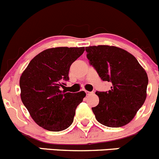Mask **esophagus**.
Masks as SVG:
<instances>
[{"label":"esophagus","mask_w":159,"mask_h":159,"mask_svg":"<svg viewBox=\"0 0 159 159\" xmlns=\"http://www.w3.org/2000/svg\"><path fill=\"white\" fill-rule=\"evenodd\" d=\"M85 92H86V94H87V95H90V94H92V93H93V92H89V91H85Z\"/></svg>","instance_id":"obj_1"}]
</instances>
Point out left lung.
Here are the masks:
<instances>
[{"mask_svg":"<svg viewBox=\"0 0 159 159\" xmlns=\"http://www.w3.org/2000/svg\"><path fill=\"white\" fill-rule=\"evenodd\" d=\"M85 50L100 78L111 83L108 92H95L99 98L98 106L92 108L95 118L106 127L125 126L145 101L147 73L133 55L121 48L101 45Z\"/></svg>","mask_w":159,"mask_h":159,"instance_id":"left-lung-1","label":"left lung"}]
</instances>
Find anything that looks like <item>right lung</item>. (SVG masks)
Returning <instances> with one entry per match:
<instances>
[{
	"instance_id": "1",
	"label": "right lung",
	"mask_w": 159,
	"mask_h": 159,
	"mask_svg": "<svg viewBox=\"0 0 159 159\" xmlns=\"http://www.w3.org/2000/svg\"><path fill=\"white\" fill-rule=\"evenodd\" d=\"M84 47H56L41 52L21 74V98L33 120L50 131H61L73 123L76 108L85 97L84 91H61L69 80V70Z\"/></svg>"
}]
</instances>
